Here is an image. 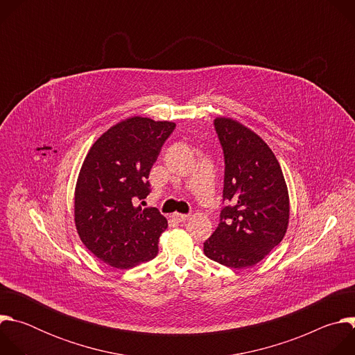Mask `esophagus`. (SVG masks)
<instances>
[{
    "instance_id": "obj_1",
    "label": "esophagus",
    "mask_w": 355,
    "mask_h": 355,
    "mask_svg": "<svg viewBox=\"0 0 355 355\" xmlns=\"http://www.w3.org/2000/svg\"><path fill=\"white\" fill-rule=\"evenodd\" d=\"M175 222H178V223H181V222H185L189 216L188 215H182V214H173V216H171Z\"/></svg>"
}]
</instances>
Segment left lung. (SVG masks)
I'll list each match as a JSON object with an SVG mask.
<instances>
[{"label":"left lung","mask_w":355,"mask_h":355,"mask_svg":"<svg viewBox=\"0 0 355 355\" xmlns=\"http://www.w3.org/2000/svg\"><path fill=\"white\" fill-rule=\"evenodd\" d=\"M214 123L223 148V200H229V205L204 243V252L230 268L252 267L286 233V182L272 150L257 133L232 118H216Z\"/></svg>","instance_id":"1"}]
</instances>
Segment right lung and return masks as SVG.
<instances>
[{"label": "right lung", "instance_id": "obj_1", "mask_svg": "<svg viewBox=\"0 0 355 355\" xmlns=\"http://www.w3.org/2000/svg\"><path fill=\"white\" fill-rule=\"evenodd\" d=\"M174 122L132 116L91 146L74 192V222L84 245L101 261L128 270L155 259L167 219L141 208L147 181Z\"/></svg>", "mask_w": 355, "mask_h": 355}]
</instances>
